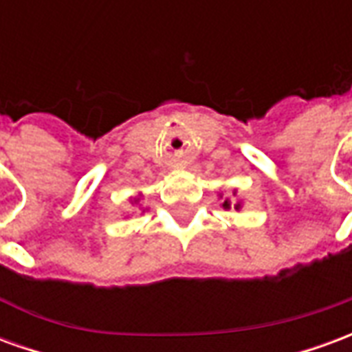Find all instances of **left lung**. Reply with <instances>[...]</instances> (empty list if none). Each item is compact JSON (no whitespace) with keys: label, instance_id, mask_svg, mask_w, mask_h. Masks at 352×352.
I'll return each instance as SVG.
<instances>
[{"label":"left lung","instance_id":"left-lung-1","mask_svg":"<svg viewBox=\"0 0 352 352\" xmlns=\"http://www.w3.org/2000/svg\"><path fill=\"white\" fill-rule=\"evenodd\" d=\"M234 194H236V192H234ZM222 207H224V209H230V207H232V204H230V199H224V204H222ZM234 209H236V211H239V209H241V201H237V204H234Z\"/></svg>","mask_w":352,"mask_h":352}]
</instances>
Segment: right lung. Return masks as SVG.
Returning a JSON list of instances; mask_svg holds the SVG:
<instances>
[{"label": "right lung", "mask_w": 352, "mask_h": 352, "mask_svg": "<svg viewBox=\"0 0 352 352\" xmlns=\"http://www.w3.org/2000/svg\"><path fill=\"white\" fill-rule=\"evenodd\" d=\"M133 201H135V204H138V201H139V199H138V198H135V199H133Z\"/></svg>", "instance_id": "obj_1"}]
</instances>
